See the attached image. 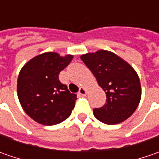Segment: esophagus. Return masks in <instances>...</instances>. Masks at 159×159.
Wrapping results in <instances>:
<instances>
[{
    "instance_id": "1",
    "label": "esophagus",
    "mask_w": 159,
    "mask_h": 159,
    "mask_svg": "<svg viewBox=\"0 0 159 159\" xmlns=\"http://www.w3.org/2000/svg\"><path fill=\"white\" fill-rule=\"evenodd\" d=\"M87 93H88V89H86V88L81 87V88L80 89V91H79V94H80V95H87Z\"/></svg>"
}]
</instances>
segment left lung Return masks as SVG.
I'll use <instances>...</instances> for the list:
<instances>
[{
  "mask_svg": "<svg viewBox=\"0 0 159 159\" xmlns=\"http://www.w3.org/2000/svg\"><path fill=\"white\" fill-rule=\"evenodd\" d=\"M80 58L106 94V103L94 109V116L107 125L119 124L137 109L142 97L137 72L124 59L108 50L87 53Z\"/></svg>",
  "mask_w": 159,
  "mask_h": 159,
  "instance_id": "1",
  "label": "left lung"
}]
</instances>
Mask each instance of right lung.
Returning a JSON list of instances; mask_svg holds the SVG:
<instances>
[{"label": "right lung", "mask_w": 159, "mask_h": 159, "mask_svg": "<svg viewBox=\"0 0 159 159\" xmlns=\"http://www.w3.org/2000/svg\"><path fill=\"white\" fill-rule=\"evenodd\" d=\"M72 58V55L42 53L20 70L16 85L18 100L25 113L39 124L57 125L71 114L77 96L60 82L58 76Z\"/></svg>", "instance_id": "add662e5"}]
</instances>
